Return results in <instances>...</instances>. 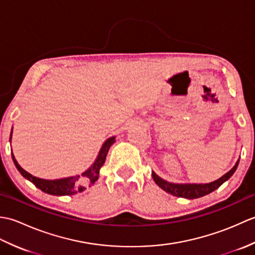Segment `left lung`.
Masks as SVG:
<instances>
[{
  "label": "left lung",
  "instance_id": "left-lung-1",
  "mask_svg": "<svg viewBox=\"0 0 255 255\" xmlns=\"http://www.w3.org/2000/svg\"><path fill=\"white\" fill-rule=\"evenodd\" d=\"M238 163H239V161L237 162L236 165L232 167L228 173H226L224 176H221L219 180L208 184H173L162 180V178L156 175L154 172H152V177L154 182L158 184L163 191H165L166 193H170L173 196L194 199L203 197L205 195L214 192L215 189H217L221 185V184L225 183L227 180H229L231 175L234 174L235 171L237 170Z\"/></svg>",
  "mask_w": 255,
  "mask_h": 255
}]
</instances>
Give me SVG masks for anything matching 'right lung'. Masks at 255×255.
<instances>
[{
  "label": "right lung",
  "instance_id": "obj_1",
  "mask_svg": "<svg viewBox=\"0 0 255 255\" xmlns=\"http://www.w3.org/2000/svg\"><path fill=\"white\" fill-rule=\"evenodd\" d=\"M10 138H12V133H10ZM114 142H115V137H112L106 140L104 144H103V147L100 151V154L97 156V159L95 160L93 165H92L88 171H85L82 175L61 178V180L48 181V180H42V178L32 176L28 172H26L25 170L21 169L19 164L17 163V161L15 160L13 154H12V158L20 174L25 178H27L28 181H30L36 187L41 189L42 192L50 195H56V196L73 195L79 192H83L86 188V186L93 185L95 181H97L100 174V169L102 167V165L104 164L108 150H110L111 145Z\"/></svg>",
  "mask_w": 255,
  "mask_h": 255
}]
</instances>
